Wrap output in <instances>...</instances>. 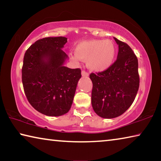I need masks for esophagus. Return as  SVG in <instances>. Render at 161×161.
Listing matches in <instances>:
<instances>
[{
    "label": "esophagus",
    "instance_id": "34e87169",
    "mask_svg": "<svg viewBox=\"0 0 161 161\" xmlns=\"http://www.w3.org/2000/svg\"><path fill=\"white\" fill-rule=\"evenodd\" d=\"M81 75H82V77H87L89 76V73L86 72V71H81Z\"/></svg>",
    "mask_w": 161,
    "mask_h": 161
}]
</instances>
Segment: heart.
I'll list each match as a JSON object with an SVG mask.
<instances>
[{
    "label": "heart",
    "instance_id": "1",
    "mask_svg": "<svg viewBox=\"0 0 161 161\" xmlns=\"http://www.w3.org/2000/svg\"><path fill=\"white\" fill-rule=\"evenodd\" d=\"M116 48L109 40H90L79 43L75 53L69 54V58L75 64L80 59L86 61L87 67L92 71L100 72L108 69L112 64Z\"/></svg>",
    "mask_w": 161,
    "mask_h": 161
}]
</instances>
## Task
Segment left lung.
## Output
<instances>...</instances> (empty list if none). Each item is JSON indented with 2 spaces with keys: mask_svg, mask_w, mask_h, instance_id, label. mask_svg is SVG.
<instances>
[{
  "mask_svg": "<svg viewBox=\"0 0 161 161\" xmlns=\"http://www.w3.org/2000/svg\"><path fill=\"white\" fill-rule=\"evenodd\" d=\"M119 45L115 62L107 70L89 75L93 84L92 105L98 116H121L134 101L139 87L138 59L126 43L114 37Z\"/></svg>",
  "mask_w": 161,
  "mask_h": 161,
  "instance_id": "8db88e82",
  "label": "left lung"
}]
</instances>
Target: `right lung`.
I'll list each match as a JSON object with an SVG mask.
<instances>
[{
    "instance_id": "add662e5",
    "label": "right lung",
    "mask_w": 161,
    "mask_h": 161,
    "mask_svg": "<svg viewBox=\"0 0 161 161\" xmlns=\"http://www.w3.org/2000/svg\"><path fill=\"white\" fill-rule=\"evenodd\" d=\"M64 37H45L35 42L25 53L22 81L29 103L49 116L67 114L72 107L81 69L64 66L68 56L62 50Z\"/></svg>"
}]
</instances>
